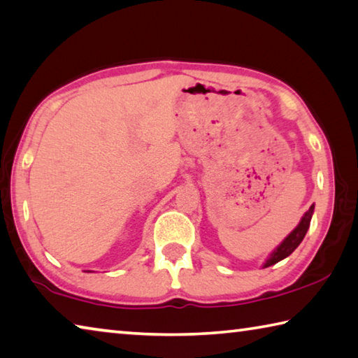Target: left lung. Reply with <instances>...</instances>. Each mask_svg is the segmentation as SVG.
<instances>
[{
  "label": "left lung",
  "instance_id": "1",
  "mask_svg": "<svg viewBox=\"0 0 358 358\" xmlns=\"http://www.w3.org/2000/svg\"><path fill=\"white\" fill-rule=\"evenodd\" d=\"M313 213H315V205H311L310 210L302 216L301 222H299L296 229L292 230L289 235L275 247L274 250H272V253L268 257V259H266V262L263 263V268H269V266L282 262V259L289 257L291 253L297 249V245L302 243V239L305 238V235H307V230L310 227L311 216H313Z\"/></svg>",
  "mask_w": 358,
  "mask_h": 358
}]
</instances>
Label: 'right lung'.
<instances>
[{"label":"right lung","mask_w":358,"mask_h":358,"mask_svg":"<svg viewBox=\"0 0 358 358\" xmlns=\"http://www.w3.org/2000/svg\"><path fill=\"white\" fill-rule=\"evenodd\" d=\"M87 272H89V271H87Z\"/></svg>","instance_id":"add662e5"}]
</instances>
